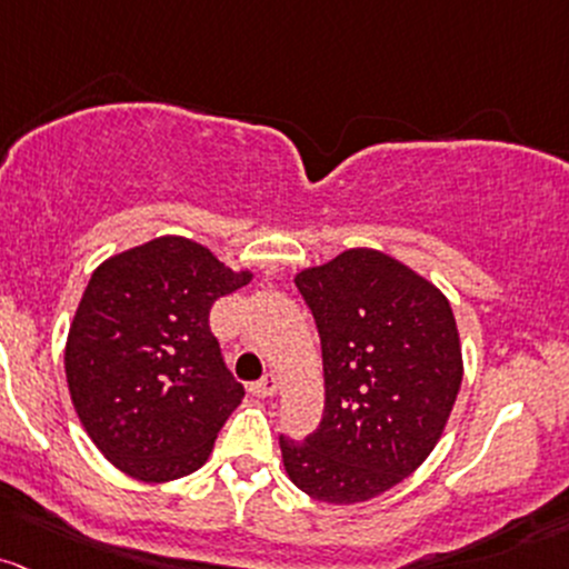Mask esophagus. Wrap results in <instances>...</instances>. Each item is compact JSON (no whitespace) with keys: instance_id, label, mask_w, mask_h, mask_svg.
<instances>
[{"instance_id":"34e87169","label":"esophagus","mask_w":569,"mask_h":569,"mask_svg":"<svg viewBox=\"0 0 569 569\" xmlns=\"http://www.w3.org/2000/svg\"><path fill=\"white\" fill-rule=\"evenodd\" d=\"M248 391H251L253 397H261V399L274 397V395H278V378H274V376H264V378L259 380V383H253Z\"/></svg>"}]
</instances>
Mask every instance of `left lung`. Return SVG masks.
Instances as JSON below:
<instances>
[{"instance_id":"8db88e82","label":"left lung","mask_w":569,"mask_h":569,"mask_svg":"<svg viewBox=\"0 0 569 569\" xmlns=\"http://www.w3.org/2000/svg\"><path fill=\"white\" fill-rule=\"evenodd\" d=\"M323 356V418L280 437L286 476L327 505H356L413 476L442 437L465 361L451 302L376 248H351L295 278Z\"/></svg>"}]
</instances>
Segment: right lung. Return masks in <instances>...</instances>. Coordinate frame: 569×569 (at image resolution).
<instances>
[{
    "instance_id": "add662e5",
    "label": "right lung",
    "mask_w": 569,
    "mask_h": 569,
    "mask_svg": "<svg viewBox=\"0 0 569 569\" xmlns=\"http://www.w3.org/2000/svg\"><path fill=\"white\" fill-rule=\"evenodd\" d=\"M253 280L189 237L104 259L70 323L64 372L80 423L129 478L191 476L246 389L223 365L210 308Z\"/></svg>"
}]
</instances>
